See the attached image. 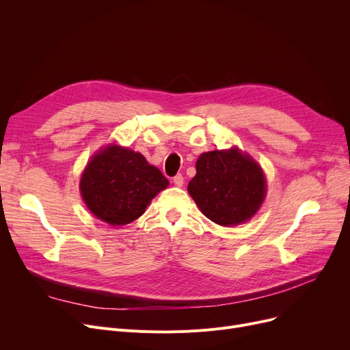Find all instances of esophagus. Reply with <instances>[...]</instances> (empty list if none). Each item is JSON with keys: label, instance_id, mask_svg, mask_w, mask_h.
Instances as JSON below:
<instances>
[{"label": "esophagus", "instance_id": "esophagus-1", "mask_svg": "<svg viewBox=\"0 0 350 350\" xmlns=\"http://www.w3.org/2000/svg\"><path fill=\"white\" fill-rule=\"evenodd\" d=\"M173 183H174V185H176L177 187H181L183 183H185V178H183L181 174H177V176L173 177Z\"/></svg>", "mask_w": 350, "mask_h": 350}]
</instances>
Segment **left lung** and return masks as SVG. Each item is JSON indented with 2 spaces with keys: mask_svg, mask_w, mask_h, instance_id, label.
Here are the masks:
<instances>
[{
  "mask_svg": "<svg viewBox=\"0 0 350 350\" xmlns=\"http://www.w3.org/2000/svg\"><path fill=\"white\" fill-rule=\"evenodd\" d=\"M189 193L200 211L223 227L248 221L267 193L262 169L251 156L232 147L203 153L196 163Z\"/></svg>",
  "mask_w": 350,
  "mask_h": 350,
  "instance_id": "obj_1",
  "label": "left lung"
}]
</instances>
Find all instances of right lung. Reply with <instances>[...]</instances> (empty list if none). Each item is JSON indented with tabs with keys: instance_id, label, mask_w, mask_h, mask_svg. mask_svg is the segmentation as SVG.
Returning a JSON list of instances; mask_svg holds the SVG:
<instances>
[{
	"instance_id": "obj_1",
	"label": "right lung",
	"mask_w": 350,
	"mask_h": 350,
	"mask_svg": "<svg viewBox=\"0 0 350 350\" xmlns=\"http://www.w3.org/2000/svg\"><path fill=\"white\" fill-rule=\"evenodd\" d=\"M169 180L143 154L127 147L109 144L88 163L81 177L86 207L110 226L135 221Z\"/></svg>"
}]
</instances>
